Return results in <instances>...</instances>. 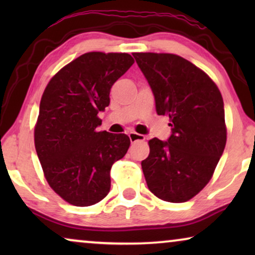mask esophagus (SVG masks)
<instances>
[{
    "instance_id": "esophagus-1",
    "label": "esophagus",
    "mask_w": 255,
    "mask_h": 255,
    "mask_svg": "<svg viewBox=\"0 0 255 255\" xmlns=\"http://www.w3.org/2000/svg\"><path fill=\"white\" fill-rule=\"evenodd\" d=\"M128 138H130L131 142H137V141H144L145 140V135L139 134L137 132H130L128 133Z\"/></svg>"
}]
</instances>
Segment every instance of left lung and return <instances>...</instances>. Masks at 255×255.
I'll use <instances>...</instances> for the list:
<instances>
[{"label":"left lung","mask_w":255,"mask_h":255,"mask_svg":"<svg viewBox=\"0 0 255 255\" xmlns=\"http://www.w3.org/2000/svg\"><path fill=\"white\" fill-rule=\"evenodd\" d=\"M155 100L169 117L166 141H148L141 161L148 189L172 203L193 198L210 181L224 152V102L215 82L190 61L169 53H133Z\"/></svg>","instance_id":"8db88e82"}]
</instances>
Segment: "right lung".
<instances>
[{
    "label": "right lung",
    "instance_id": "obj_1",
    "mask_svg": "<svg viewBox=\"0 0 255 255\" xmlns=\"http://www.w3.org/2000/svg\"><path fill=\"white\" fill-rule=\"evenodd\" d=\"M133 62L128 53L89 52L61 68L44 90L34 128L37 155L52 189L76 207L107 196L111 167L130 146L127 134L97 130V114Z\"/></svg>",
    "mask_w": 255,
    "mask_h": 255
}]
</instances>
